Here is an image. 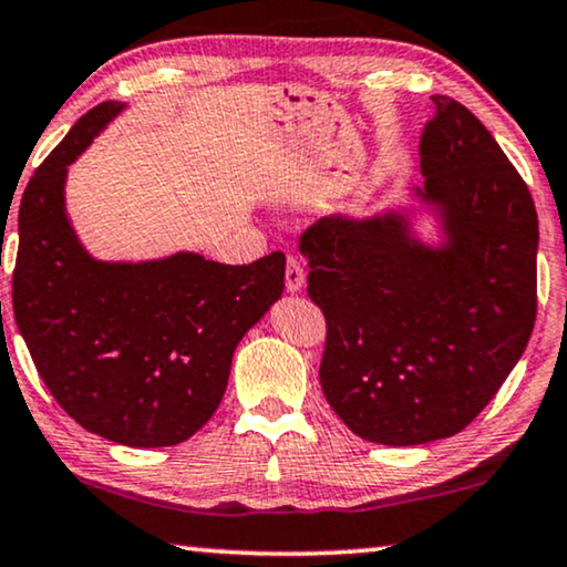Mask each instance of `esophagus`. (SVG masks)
<instances>
[{
	"label": "esophagus",
	"mask_w": 567,
	"mask_h": 567,
	"mask_svg": "<svg viewBox=\"0 0 567 567\" xmlns=\"http://www.w3.org/2000/svg\"><path fill=\"white\" fill-rule=\"evenodd\" d=\"M303 281H307V274H303V266L297 256H289L286 258V289L291 293L299 291Z\"/></svg>",
	"instance_id": "34e87169"
}]
</instances>
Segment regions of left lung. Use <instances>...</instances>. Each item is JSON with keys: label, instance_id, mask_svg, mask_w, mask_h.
Listing matches in <instances>:
<instances>
[{"label": "left lung", "instance_id": "1", "mask_svg": "<svg viewBox=\"0 0 567 567\" xmlns=\"http://www.w3.org/2000/svg\"><path fill=\"white\" fill-rule=\"evenodd\" d=\"M416 194L445 245L409 237L401 215L324 217L301 235L307 291L327 322L319 383L334 414L379 445L453 437L527 348L537 317V209L481 120L432 96Z\"/></svg>", "mask_w": 567, "mask_h": 567}]
</instances>
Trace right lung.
<instances>
[{
  "label": "right lung",
  "instance_id": "1",
  "mask_svg": "<svg viewBox=\"0 0 567 567\" xmlns=\"http://www.w3.org/2000/svg\"><path fill=\"white\" fill-rule=\"evenodd\" d=\"M122 112L89 110L20 202L12 307L40 379L71 420L127 447H168L212 420L243 334L284 293L281 250L248 266L196 252L102 264L63 207L69 163Z\"/></svg>",
  "mask_w": 567,
  "mask_h": 567
}]
</instances>
